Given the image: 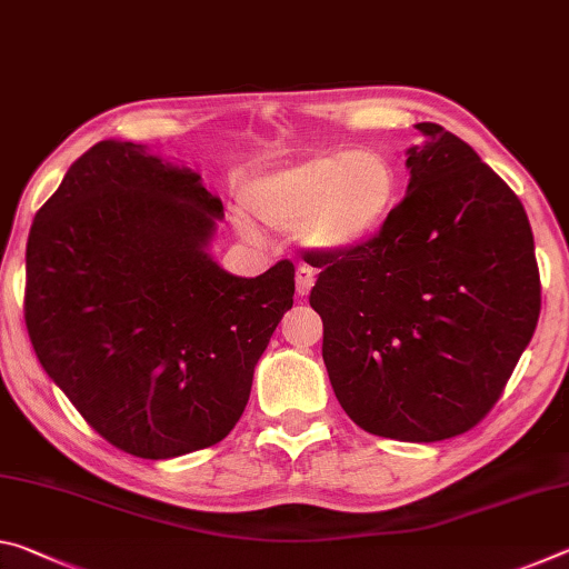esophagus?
Returning <instances> with one entry per match:
<instances>
[{
	"instance_id": "1",
	"label": "esophagus",
	"mask_w": 569,
	"mask_h": 569,
	"mask_svg": "<svg viewBox=\"0 0 569 569\" xmlns=\"http://www.w3.org/2000/svg\"><path fill=\"white\" fill-rule=\"evenodd\" d=\"M313 283H316V278H313L311 268H308V266H298V271H296V296L306 298L308 293H311Z\"/></svg>"
}]
</instances>
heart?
<instances>
[{
    "label": "heart",
    "mask_w": 569,
    "mask_h": 569,
    "mask_svg": "<svg viewBox=\"0 0 569 569\" xmlns=\"http://www.w3.org/2000/svg\"><path fill=\"white\" fill-rule=\"evenodd\" d=\"M399 198V176L377 150H329L263 172L243 206L263 226L298 233L319 256L349 253L379 233Z\"/></svg>",
    "instance_id": "1"
}]
</instances>
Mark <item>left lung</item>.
I'll list each match as a JSON object with an SVG mask.
<instances>
[{
    "instance_id": "left-lung-1",
    "label": "left lung",
    "mask_w": 569,
    "mask_h": 569,
    "mask_svg": "<svg viewBox=\"0 0 569 569\" xmlns=\"http://www.w3.org/2000/svg\"><path fill=\"white\" fill-rule=\"evenodd\" d=\"M407 198L377 238L316 256L323 363L369 435L441 441L495 407L539 319L522 203L465 140L419 122Z\"/></svg>"
}]
</instances>
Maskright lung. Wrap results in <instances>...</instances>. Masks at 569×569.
Segmentation results:
<instances>
[{"mask_svg":"<svg viewBox=\"0 0 569 569\" xmlns=\"http://www.w3.org/2000/svg\"><path fill=\"white\" fill-rule=\"evenodd\" d=\"M223 203L196 170L102 140L72 162L27 240L37 359L90 427L128 455L218 445L293 306V263L240 278L210 256Z\"/></svg>","mask_w":569,"mask_h":569,"instance_id":"1","label":"right lung"}]
</instances>
